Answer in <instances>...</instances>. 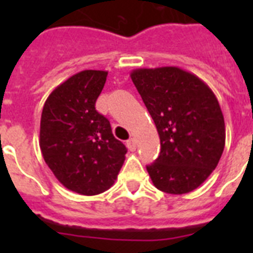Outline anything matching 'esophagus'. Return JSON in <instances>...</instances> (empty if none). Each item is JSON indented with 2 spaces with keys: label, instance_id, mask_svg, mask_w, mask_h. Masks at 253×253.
<instances>
[{
  "label": "esophagus",
  "instance_id": "obj_1",
  "mask_svg": "<svg viewBox=\"0 0 253 253\" xmlns=\"http://www.w3.org/2000/svg\"><path fill=\"white\" fill-rule=\"evenodd\" d=\"M126 146L130 151H135V150H136V140H135L134 138L128 139V140L126 142Z\"/></svg>",
  "mask_w": 253,
  "mask_h": 253
}]
</instances>
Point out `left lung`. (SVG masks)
Wrapping results in <instances>:
<instances>
[{"mask_svg": "<svg viewBox=\"0 0 253 253\" xmlns=\"http://www.w3.org/2000/svg\"><path fill=\"white\" fill-rule=\"evenodd\" d=\"M131 80L150 111L160 154L147 170L159 190L193 192L216 168L226 142L215 94L200 77L177 67L139 68Z\"/></svg>", "mask_w": 253, "mask_h": 253, "instance_id": "1", "label": "left lung"}]
</instances>
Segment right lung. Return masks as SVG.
I'll list each match as a JSON object with an SVG mask.
<instances>
[{
	"label": "right lung",
	"mask_w": 253,
	"mask_h": 253,
	"mask_svg": "<svg viewBox=\"0 0 253 253\" xmlns=\"http://www.w3.org/2000/svg\"><path fill=\"white\" fill-rule=\"evenodd\" d=\"M106 77V71L94 69L73 75L53 89L42 111L39 146L45 164L65 188L83 196L110 189L127 152L95 110Z\"/></svg>",
	"instance_id": "right-lung-1"
}]
</instances>
